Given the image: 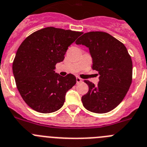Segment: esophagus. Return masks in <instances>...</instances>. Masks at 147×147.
Wrapping results in <instances>:
<instances>
[{
	"instance_id": "obj_1",
	"label": "esophagus",
	"mask_w": 147,
	"mask_h": 147,
	"mask_svg": "<svg viewBox=\"0 0 147 147\" xmlns=\"http://www.w3.org/2000/svg\"><path fill=\"white\" fill-rule=\"evenodd\" d=\"M76 81H77V83H80V82H82V79L80 78H79V77H77Z\"/></svg>"
}]
</instances>
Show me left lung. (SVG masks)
<instances>
[{"label": "left lung", "mask_w": 147, "mask_h": 147, "mask_svg": "<svg viewBox=\"0 0 147 147\" xmlns=\"http://www.w3.org/2000/svg\"><path fill=\"white\" fill-rule=\"evenodd\" d=\"M75 42L88 48L93 69L99 75L97 86L84 81L89 90L82 96L83 106L94 113L110 112L123 101L132 82V60L127 49L118 40L104 32H87Z\"/></svg>", "instance_id": "obj_1"}]
</instances>
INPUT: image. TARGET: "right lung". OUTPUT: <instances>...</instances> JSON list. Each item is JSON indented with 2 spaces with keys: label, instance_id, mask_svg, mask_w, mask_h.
<instances>
[{
  "label": "right lung",
  "instance_id": "right-lung-1",
  "mask_svg": "<svg viewBox=\"0 0 147 147\" xmlns=\"http://www.w3.org/2000/svg\"><path fill=\"white\" fill-rule=\"evenodd\" d=\"M80 35V32L49 27L22 42L12 69L20 95L32 109L51 113L63 106L76 78L72 74L61 76L55 72V66L64 60L68 47Z\"/></svg>",
  "mask_w": 147,
  "mask_h": 147
}]
</instances>
